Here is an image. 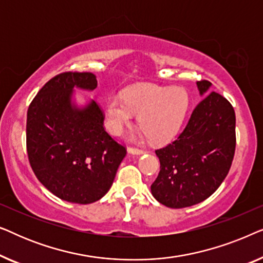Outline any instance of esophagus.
<instances>
[{
	"label": "esophagus",
	"instance_id": "obj_1",
	"mask_svg": "<svg viewBox=\"0 0 263 263\" xmlns=\"http://www.w3.org/2000/svg\"><path fill=\"white\" fill-rule=\"evenodd\" d=\"M128 153H130V154H143V153H145V151L140 149V148H134V147H129Z\"/></svg>",
	"mask_w": 263,
	"mask_h": 263
}]
</instances>
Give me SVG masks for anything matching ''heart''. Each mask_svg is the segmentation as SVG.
<instances>
[{
    "label": "heart",
    "instance_id": "heart-1",
    "mask_svg": "<svg viewBox=\"0 0 263 263\" xmlns=\"http://www.w3.org/2000/svg\"><path fill=\"white\" fill-rule=\"evenodd\" d=\"M189 105L188 95L182 88L157 86L132 88L121 95H111L105 102V124L115 135L121 134L135 114L142 127L141 136L151 142L164 143L177 134Z\"/></svg>",
    "mask_w": 263,
    "mask_h": 263
}]
</instances>
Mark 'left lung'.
I'll use <instances>...</instances> for the list:
<instances>
[{
	"instance_id": "8db88e82",
	"label": "left lung",
	"mask_w": 263,
	"mask_h": 263,
	"mask_svg": "<svg viewBox=\"0 0 263 263\" xmlns=\"http://www.w3.org/2000/svg\"><path fill=\"white\" fill-rule=\"evenodd\" d=\"M204 97L178 138L156 154L160 171L151 185L158 202L184 208L202 202L219 188L231 167L236 148V115L228 99L197 81Z\"/></svg>"
}]
</instances>
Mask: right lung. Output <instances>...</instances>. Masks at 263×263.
<instances>
[{
	"mask_svg": "<svg viewBox=\"0 0 263 263\" xmlns=\"http://www.w3.org/2000/svg\"><path fill=\"white\" fill-rule=\"evenodd\" d=\"M92 73H62L43 86L27 110L28 160L39 182L68 202L87 204L112 185L127 149L104 129L95 100L78 106L74 88L93 91Z\"/></svg>",
	"mask_w": 263,
	"mask_h": 263,
	"instance_id": "1",
	"label": "right lung"
}]
</instances>
